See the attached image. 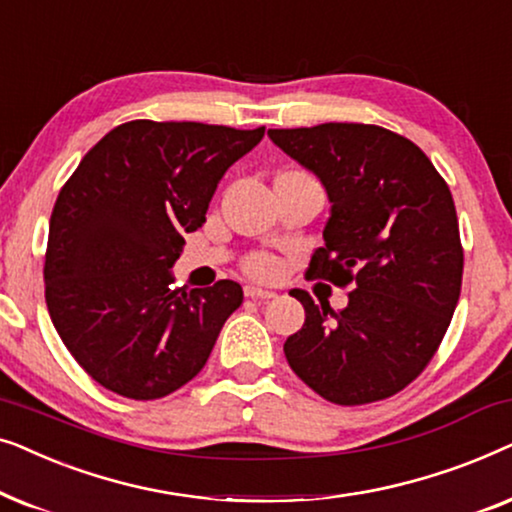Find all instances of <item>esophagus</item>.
<instances>
[{"label": "esophagus", "instance_id": "esophagus-1", "mask_svg": "<svg viewBox=\"0 0 512 512\" xmlns=\"http://www.w3.org/2000/svg\"><path fill=\"white\" fill-rule=\"evenodd\" d=\"M244 296L251 298V300H272V298H277V293L268 291V289H261V286L247 284V286H244Z\"/></svg>", "mask_w": 512, "mask_h": 512}]
</instances>
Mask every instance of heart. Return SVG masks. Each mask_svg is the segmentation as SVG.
Here are the masks:
<instances>
[{
  "label": "heart",
  "mask_w": 512,
  "mask_h": 512,
  "mask_svg": "<svg viewBox=\"0 0 512 512\" xmlns=\"http://www.w3.org/2000/svg\"><path fill=\"white\" fill-rule=\"evenodd\" d=\"M244 270L256 279H275L279 275V261L270 254H251L244 263Z\"/></svg>",
  "instance_id": "b5f03b06"
}]
</instances>
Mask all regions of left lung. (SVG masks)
I'll list each match as a JSON object with an SVG mask.
<instances>
[{"label":"left lung","mask_w":512,"mask_h":512,"mask_svg":"<svg viewBox=\"0 0 512 512\" xmlns=\"http://www.w3.org/2000/svg\"><path fill=\"white\" fill-rule=\"evenodd\" d=\"M268 135L317 174L331 200L324 247L305 277L352 289L340 312L291 291L305 324L284 342L286 361L335 405L394 396L429 366L461 293L464 249L450 188L417 144L380 125Z\"/></svg>","instance_id":"obj_1"}]
</instances>
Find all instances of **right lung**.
I'll use <instances>...</instances> for the list:
<instances>
[{
	"instance_id": "add662e5",
	"label": "right lung",
	"mask_w": 512,
	"mask_h": 512,
	"mask_svg": "<svg viewBox=\"0 0 512 512\" xmlns=\"http://www.w3.org/2000/svg\"><path fill=\"white\" fill-rule=\"evenodd\" d=\"M265 128L130 121L107 132L55 200L46 305L76 363L104 389L163 398L205 368L242 286L170 289L184 233Z\"/></svg>"
}]
</instances>
